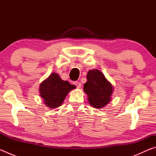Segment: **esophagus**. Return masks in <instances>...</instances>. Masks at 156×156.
Here are the masks:
<instances>
[{"mask_svg":"<svg viewBox=\"0 0 156 156\" xmlns=\"http://www.w3.org/2000/svg\"><path fill=\"white\" fill-rule=\"evenodd\" d=\"M74 84L78 88H80L81 87V83H79V82H74Z\"/></svg>","mask_w":156,"mask_h":156,"instance_id":"obj_1","label":"esophagus"}]
</instances>
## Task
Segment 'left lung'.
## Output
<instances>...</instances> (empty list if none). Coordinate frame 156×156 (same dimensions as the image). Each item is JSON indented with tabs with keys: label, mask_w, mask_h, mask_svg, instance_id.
<instances>
[{
	"label": "left lung",
	"mask_w": 156,
	"mask_h": 156,
	"mask_svg": "<svg viewBox=\"0 0 156 156\" xmlns=\"http://www.w3.org/2000/svg\"><path fill=\"white\" fill-rule=\"evenodd\" d=\"M87 79L83 89L87 95L89 103L96 109H102L112 100L113 92L112 83L98 69L89 70Z\"/></svg>",
	"instance_id": "obj_1"
}]
</instances>
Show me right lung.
Wrapping results in <instances>:
<instances>
[{
  "label": "right lung",
  "instance_id": "right-lung-1",
  "mask_svg": "<svg viewBox=\"0 0 156 156\" xmlns=\"http://www.w3.org/2000/svg\"><path fill=\"white\" fill-rule=\"evenodd\" d=\"M75 88V85L62 80L54 72L41 83L39 91L46 107L56 109L61 106L69 92Z\"/></svg>",
  "mask_w": 156,
  "mask_h": 156
}]
</instances>
